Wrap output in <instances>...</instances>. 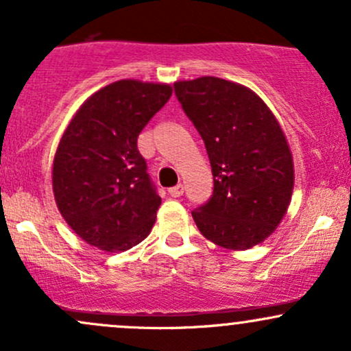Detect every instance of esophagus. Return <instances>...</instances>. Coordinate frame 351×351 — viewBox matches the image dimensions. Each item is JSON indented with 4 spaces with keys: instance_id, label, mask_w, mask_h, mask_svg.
<instances>
[{
    "instance_id": "obj_1",
    "label": "esophagus",
    "mask_w": 351,
    "mask_h": 351,
    "mask_svg": "<svg viewBox=\"0 0 351 351\" xmlns=\"http://www.w3.org/2000/svg\"><path fill=\"white\" fill-rule=\"evenodd\" d=\"M183 191H184L183 184H176V186L168 189V195H170L171 198H180V196L183 195Z\"/></svg>"
}]
</instances>
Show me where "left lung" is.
<instances>
[{
  "label": "left lung",
  "instance_id": "obj_1",
  "mask_svg": "<svg viewBox=\"0 0 351 351\" xmlns=\"http://www.w3.org/2000/svg\"><path fill=\"white\" fill-rule=\"evenodd\" d=\"M175 94L211 163L213 196L191 213L199 232L231 251L264 243L287 213L293 156L276 115L256 92L204 75L176 80Z\"/></svg>",
  "mask_w": 351,
  "mask_h": 351
}]
</instances>
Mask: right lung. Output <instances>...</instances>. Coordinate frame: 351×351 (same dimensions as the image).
<instances>
[{
    "instance_id": "obj_1",
    "label": "right lung",
    "mask_w": 351,
    "mask_h": 351,
    "mask_svg": "<svg viewBox=\"0 0 351 351\" xmlns=\"http://www.w3.org/2000/svg\"><path fill=\"white\" fill-rule=\"evenodd\" d=\"M171 94L170 84L117 80L94 92L60 136L56 204L72 231L100 251H128L152 232L162 198L136 138Z\"/></svg>"
}]
</instances>
